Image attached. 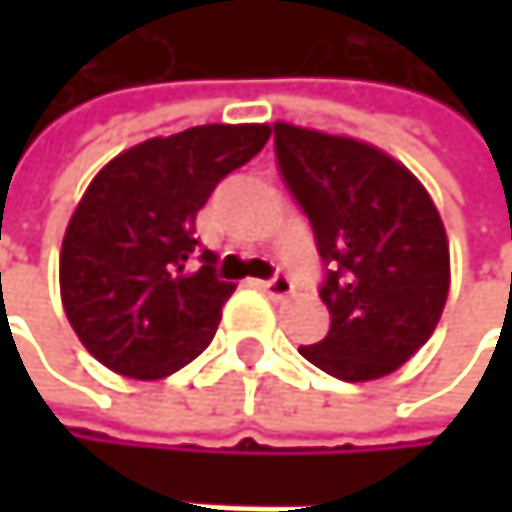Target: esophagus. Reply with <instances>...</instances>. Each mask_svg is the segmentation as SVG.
Returning <instances> with one entry per match:
<instances>
[{"label":"esophagus","mask_w":512,"mask_h":512,"mask_svg":"<svg viewBox=\"0 0 512 512\" xmlns=\"http://www.w3.org/2000/svg\"><path fill=\"white\" fill-rule=\"evenodd\" d=\"M260 290L269 296V299H287L293 293V281L287 275H272L269 281H260Z\"/></svg>","instance_id":"obj_1"}]
</instances>
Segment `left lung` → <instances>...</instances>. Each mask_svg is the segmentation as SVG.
<instances>
[{
    "label": "left lung",
    "instance_id": "left-lung-1",
    "mask_svg": "<svg viewBox=\"0 0 512 512\" xmlns=\"http://www.w3.org/2000/svg\"><path fill=\"white\" fill-rule=\"evenodd\" d=\"M284 186L326 266L329 335L299 353L344 382L394 373L433 335L451 284L445 225L418 177L344 136L275 124Z\"/></svg>",
    "mask_w": 512,
    "mask_h": 512
}]
</instances>
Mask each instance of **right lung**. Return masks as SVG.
I'll return each mask as SVG.
<instances>
[{
	"label": "right lung",
	"mask_w": 512,
	"mask_h": 512,
	"mask_svg": "<svg viewBox=\"0 0 512 512\" xmlns=\"http://www.w3.org/2000/svg\"><path fill=\"white\" fill-rule=\"evenodd\" d=\"M269 139L266 124H207L115 156L61 243V302L82 347L130 379H162L213 341L234 293L198 252L195 216Z\"/></svg>",
	"instance_id": "right-lung-1"
}]
</instances>
